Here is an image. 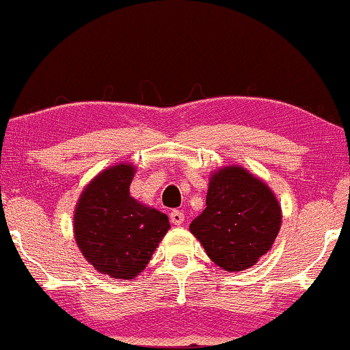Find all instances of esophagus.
<instances>
[{
  "label": "esophagus",
  "instance_id": "34e87169",
  "mask_svg": "<svg viewBox=\"0 0 350 350\" xmlns=\"http://www.w3.org/2000/svg\"><path fill=\"white\" fill-rule=\"evenodd\" d=\"M170 221L174 225H182L183 221H185V215H183V212H180V210H174V212L170 213Z\"/></svg>",
  "mask_w": 350,
  "mask_h": 350
}]
</instances>
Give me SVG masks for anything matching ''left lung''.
<instances>
[{
  "instance_id": "8db88e82",
  "label": "left lung",
  "mask_w": 350,
  "mask_h": 350,
  "mask_svg": "<svg viewBox=\"0 0 350 350\" xmlns=\"http://www.w3.org/2000/svg\"><path fill=\"white\" fill-rule=\"evenodd\" d=\"M280 224L279 200L264 180L228 165L210 176L206 208L190 232L217 265L242 272L272 249Z\"/></svg>"
}]
</instances>
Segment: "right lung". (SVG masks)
I'll use <instances>...</instances> for the list:
<instances>
[{
  "label": "right lung",
  "instance_id": "right-lung-1",
  "mask_svg": "<svg viewBox=\"0 0 350 350\" xmlns=\"http://www.w3.org/2000/svg\"><path fill=\"white\" fill-rule=\"evenodd\" d=\"M133 175L130 163L107 168L86 185L75 208V240L81 254L111 279H135L170 228L165 213L130 197Z\"/></svg>",
  "mask_w": 350,
  "mask_h": 350
}]
</instances>
